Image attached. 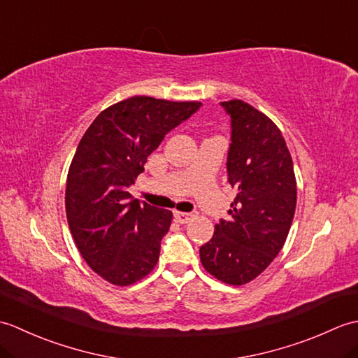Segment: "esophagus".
Listing matches in <instances>:
<instances>
[{"label": "esophagus", "instance_id": "obj_1", "mask_svg": "<svg viewBox=\"0 0 358 358\" xmlns=\"http://www.w3.org/2000/svg\"><path fill=\"white\" fill-rule=\"evenodd\" d=\"M196 217L195 212H180V210H173V218L175 222H178L181 224L189 223L191 220H194Z\"/></svg>", "mask_w": 358, "mask_h": 358}]
</instances>
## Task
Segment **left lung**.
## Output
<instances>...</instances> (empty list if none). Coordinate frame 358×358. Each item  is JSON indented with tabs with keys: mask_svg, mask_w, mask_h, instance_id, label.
Masks as SVG:
<instances>
[{
	"mask_svg": "<svg viewBox=\"0 0 358 358\" xmlns=\"http://www.w3.org/2000/svg\"><path fill=\"white\" fill-rule=\"evenodd\" d=\"M231 115L227 181L237 189L231 220H220L200 248L203 268L232 286L252 281L283 248L296 204L294 164L280 129L241 101L222 103Z\"/></svg>",
	"mask_w": 358,
	"mask_h": 358,
	"instance_id": "1",
	"label": "left lung"
}]
</instances>
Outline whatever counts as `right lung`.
<instances>
[{"label":"right lung","mask_w":358,"mask_h":358,"mask_svg":"<svg viewBox=\"0 0 358 358\" xmlns=\"http://www.w3.org/2000/svg\"><path fill=\"white\" fill-rule=\"evenodd\" d=\"M200 106L136 95L104 109L83 135L67 173L66 215L81 257L109 283L134 285L155 268L172 212L132 200L127 187Z\"/></svg>","instance_id":"1"}]
</instances>
